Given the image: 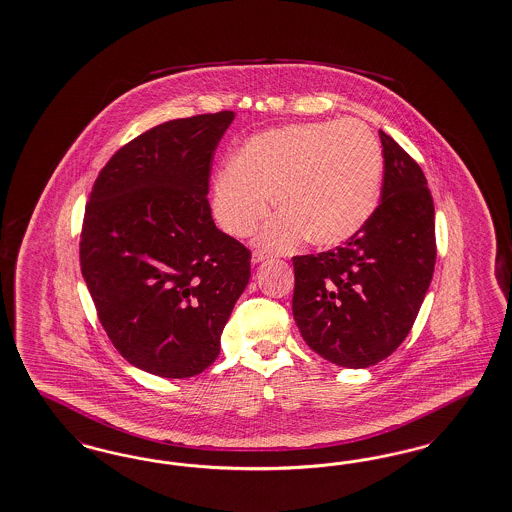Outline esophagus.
<instances>
[{
    "label": "esophagus",
    "instance_id": "1",
    "mask_svg": "<svg viewBox=\"0 0 512 512\" xmlns=\"http://www.w3.org/2000/svg\"><path fill=\"white\" fill-rule=\"evenodd\" d=\"M266 259H268V255H266L265 251H253V255H251V263H253V265L263 263Z\"/></svg>",
    "mask_w": 512,
    "mask_h": 512
}]
</instances>
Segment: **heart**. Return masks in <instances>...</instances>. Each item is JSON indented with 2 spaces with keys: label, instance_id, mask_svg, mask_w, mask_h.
Returning <instances> with one entry per match:
<instances>
[{
  "label": "heart",
  "instance_id": "heart-1",
  "mask_svg": "<svg viewBox=\"0 0 512 512\" xmlns=\"http://www.w3.org/2000/svg\"><path fill=\"white\" fill-rule=\"evenodd\" d=\"M383 150L360 120L293 123L255 135L213 183L215 217L246 238L266 219L272 196L282 213L259 244L287 251L303 240L345 244L368 223L381 188Z\"/></svg>",
  "mask_w": 512,
  "mask_h": 512
}]
</instances>
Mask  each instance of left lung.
Segmentation results:
<instances>
[{"label":"left lung","instance_id":"obj_1","mask_svg":"<svg viewBox=\"0 0 512 512\" xmlns=\"http://www.w3.org/2000/svg\"><path fill=\"white\" fill-rule=\"evenodd\" d=\"M381 204L345 246L293 257V318L331 364L369 368L408 337L436 263L434 202L419 164L387 133Z\"/></svg>","mask_w":512,"mask_h":512}]
</instances>
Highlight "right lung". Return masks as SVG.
<instances>
[{
	"mask_svg": "<svg viewBox=\"0 0 512 512\" xmlns=\"http://www.w3.org/2000/svg\"><path fill=\"white\" fill-rule=\"evenodd\" d=\"M234 112L152 127L93 184L80 265L112 345L135 368L184 379L209 368L251 276V253L207 200L213 154Z\"/></svg>",
	"mask_w": 512,
	"mask_h": 512,
	"instance_id": "add662e5",
	"label": "right lung"
}]
</instances>
